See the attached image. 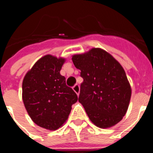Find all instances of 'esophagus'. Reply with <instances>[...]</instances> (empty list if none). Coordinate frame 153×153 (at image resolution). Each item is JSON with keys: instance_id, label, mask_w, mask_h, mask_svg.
<instances>
[{"instance_id": "1", "label": "esophagus", "mask_w": 153, "mask_h": 153, "mask_svg": "<svg viewBox=\"0 0 153 153\" xmlns=\"http://www.w3.org/2000/svg\"><path fill=\"white\" fill-rule=\"evenodd\" d=\"M73 90H74V91L75 92L76 94H77L78 96H79V86L78 84H76L74 85V86H73Z\"/></svg>"}]
</instances>
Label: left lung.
Here are the masks:
<instances>
[{"label": "left lung", "instance_id": "left-lung-1", "mask_svg": "<svg viewBox=\"0 0 153 153\" xmlns=\"http://www.w3.org/2000/svg\"><path fill=\"white\" fill-rule=\"evenodd\" d=\"M72 60L83 79L79 102L91 122L102 129L120 122L126 113L132 93L120 63L100 48L74 55Z\"/></svg>", "mask_w": 153, "mask_h": 153}]
</instances>
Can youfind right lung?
I'll return each instance as SVG.
<instances>
[{"label":"right lung","instance_id":"right-lung-1","mask_svg":"<svg viewBox=\"0 0 153 153\" xmlns=\"http://www.w3.org/2000/svg\"><path fill=\"white\" fill-rule=\"evenodd\" d=\"M64 58L47 54L26 74L22 83L24 106L33 122L48 130H56L68 119L78 100L60 74Z\"/></svg>","mask_w":153,"mask_h":153}]
</instances>
